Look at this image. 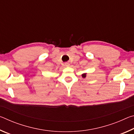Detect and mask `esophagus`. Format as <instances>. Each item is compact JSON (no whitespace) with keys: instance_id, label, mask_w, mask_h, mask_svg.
Segmentation results:
<instances>
[{"instance_id":"1","label":"esophagus","mask_w":134,"mask_h":134,"mask_svg":"<svg viewBox=\"0 0 134 134\" xmlns=\"http://www.w3.org/2000/svg\"><path fill=\"white\" fill-rule=\"evenodd\" d=\"M70 65V64L69 63H67H67H65V65L66 67H69Z\"/></svg>"}]
</instances>
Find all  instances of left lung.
Listing matches in <instances>:
<instances>
[{
	"mask_svg": "<svg viewBox=\"0 0 134 134\" xmlns=\"http://www.w3.org/2000/svg\"><path fill=\"white\" fill-rule=\"evenodd\" d=\"M86 74H87V73H83V74H81V76H82L83 78H85L86 77Z\"/></svg>",
	"mask_w": 134,
	"mask_h": 134,
	"instance_id": "left-lung-1",
	"label": "left lung"
}]
</instances>
